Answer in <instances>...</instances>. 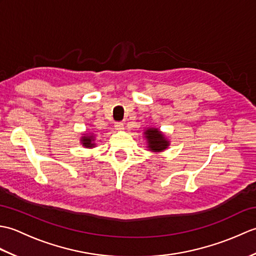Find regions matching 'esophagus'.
I'll return each mask as SVG.
<instances>
[{
  "instance_id": "34e87169",
  "label": "esophagus",
  "mask_w": 256,
  "mask_h": 256,
  "mask_svg": "<svg viewBox=\"0 0 256 256\" xmlns=\"http://www.w3.org/2000/svg\"><path fill=\"white\" fill-rule=\"evenodd\" d=\"M114 126H116V130H118V131H123L124 130V124L122 122H116Z\"/></svg>"
}]
</instances>
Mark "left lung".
Returning a JSON list of instances; mask_svg holds the SVG:
<instances>
[{
  "instance_id": "1",
  "label": "left lung",
  "mask_w": 256,
  "mask_h": 256,
  "mask_svg": "<svg viewBox=\"0 0 256 256\" xmlns=\"http://www.w3.org/2000/svg\"><path fill=\"white\" fill-rule=\"evenodd\" d=\"M144 138L146 140L148 150L152 153H162L168 148L170 145V140L166 138L158 128H148L144 131Z\"/></svg>"
}]
</instances>
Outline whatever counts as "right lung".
Segmentation results:
<instances>
[{"mask_svg": "<svg viewBox=\"0 0 256 256\" xmlns=\"http://www.w3.org/2000/svg\"><path fill=\"white\" fill-rule=\"evenodd\" d=\"M80 143L82 144L86 148H96V135L94 133L84 132L82 133V136L80 138Z\"/></svg>", "mask_w": 256, "mask_h": 256, "instance_id": "1", "label": "right lung"}]
</instances>
